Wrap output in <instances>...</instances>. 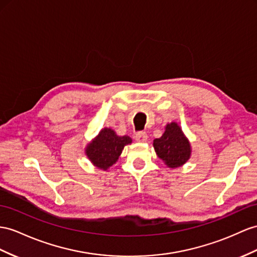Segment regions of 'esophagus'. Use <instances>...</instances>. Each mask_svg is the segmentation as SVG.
<instances>
[{
    "label": "esophagus",
    "mask_w": 257,
    "mask_h": 257,
    "mask_svg": "<svg viewBox=\"0 0 257 257\" xmlns=\"http://www.w3.org/2000/svg\"><path fill=\"white\" fill-rule=\"evenodd\" d=\"M135 138H136L137 142L144 143V142H147V140H148V135L146 133H143V131H141V133H138Z\"/></svg>",
    "instance_id": "obj_1"
}]
</instances>
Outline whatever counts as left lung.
I'll return each instance as SVG.
<instances>
[{"label": "left lung", "instance_id": "left-lung-1", "mask_svg": "<svg viewBox=\"0 0 257 257\" xmlns=\"http://www.w3.org/2000/svg\"><path fill=\"white\" fill-rule=\"evenodd\" d=\"M153 147L156 155L168 168L183 166L192 153L189 139L176 121L166 124L162 137L153 141Z\"/></svg>", "mask_w": 257, "mask_h": 257}]
</instances>
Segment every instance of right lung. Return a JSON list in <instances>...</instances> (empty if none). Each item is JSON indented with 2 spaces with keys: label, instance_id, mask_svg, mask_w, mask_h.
I'll return each instance as SVG.
<instances>
[{
  "label": "right lung",
  "instance_id": "obj_1",
  "mask_svg": "<svg viewBox=\"0 0 257 257\" xmlns=\"http://www.w3.org/2000/svg\"><path fill=\"white\" fill-rule=\"evenodd\" d=\"M131 143L130 137L118 136L111 128L105 127L87 144L84 153L92 165L107 172L119 159L123 148Z\"/></svg>",
  "mask_w": 257,
  "mask_h": 257
}]
</instances>
